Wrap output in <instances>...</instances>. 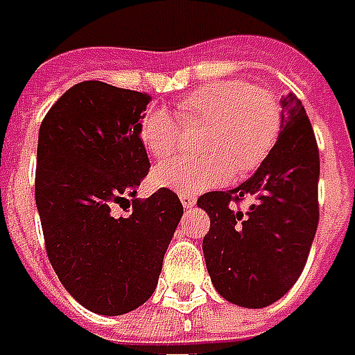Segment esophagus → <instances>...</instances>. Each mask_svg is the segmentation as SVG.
<instances>
[{"mask_svg": "<svg viewBox=\"0 0 355 355\" xmlns=\"http://www.w3.org/2000/svg\"><path fill=\"white\" fill-rule=\"evenodd\" d=\"M180 200L185 209H191V207H194V204H196V198L191 196V194H180Z\"/></svg>", "mask_w": 355, "mask_h": 355, "instance_id": "obj_1", "label": "esophagus"}]
</instances>
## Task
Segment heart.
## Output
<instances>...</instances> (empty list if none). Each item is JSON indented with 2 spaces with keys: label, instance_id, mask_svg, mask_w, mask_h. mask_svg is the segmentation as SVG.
<instances>
[{
  "label": "heart",
  "instance_id": "obj_1",
  "mask_svg": "<svg viewBox=\"0 0 355 355\" xmlns=\"http://www.w3.org/2000/svg\"><path fill=\"white\" fill-rule=\"evenodd\" d=\"M180 114L191 123H207L202 157H174L157 164L153 183L178 194H198L230 180L234 170H257L281 129V108L275 97L239 80L213 82L189 93ZM181 137L180 119L164 106H149L138 123V138L149 155L166 159Z\"/></svg>",
  "mask_w": 355,
  "mask_h": 355
}]
</instances>
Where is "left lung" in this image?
<instances>
[{
    "mask_svg": "<svg viewBox=\"0 0 355 355\" xmlns=\"http://www.w3.org/2000/svg\"><path fill=\"white\" fill-rule=\"evenodd\" d=\"M281 106L279 137L257 172L236 189L196 202L211 223L202 249L213 286L245 309L268 307L294 286L318 228L316 138L294 93ZM245 198L249 210L231 206Z\"/></svg>",
    "mask_w": 355,
    "mask_h": 355,
    "instance_id": "left-lung-1",
    "label": "left lung"
}]
</instances>
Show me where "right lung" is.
Masks as SVG:
<instances>
[{
    "label": "right lung",
    "instance_id": "1",
    "mask_svg": "<svg viewBox=\"0 0 355 355\" xmlns=\"http://www.w3.org/2000/svg\"><path fill=\"white\" fill-rule=\"evenodd\" d=\"M149 101L148 93L80 82L39 129L35 204L48 258L67 292L103 316L130 313L151 297L183 215L168 189L137 198L149 172L138 138ZM123 201L133 213L121 218L113 211Z\"/></svg>",
    "mask_w": 355,
    "mask_h": 355
}]
</instances>
